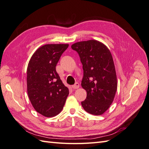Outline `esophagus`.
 <instances>
[{
  "mask_svg": "<svg viewBox=\"0 0 149 149\" xmlns=\"http://www.w3.org/2000/svg\"><path fill=\"white\" fill-rule=\"evenodd\" d=\"M79 84L78 83H76L74 85L72 86V88H73V89H78L79 88Z\"/></svg>",
  "mask_w": 149,
  "mask_h": 149,
  "instance_id": "1",
  "label": "esophagus"
}]
</instances>
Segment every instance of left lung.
Here are the masks:
<instances>
[{
    "label": "left lung",
    "instance_id": "left-lung-1",
    "mask_svg": "<svg viewBox=\"0 0 149 149\" xmlns=\"http://www.w3.org/2000/svg\"><path fill=\"white\" fill-rule=\"evenodd\" d=\"M71 48L77 52L83 65L81 86L87 96L81 105L88 113L101 115L111 105L118 87L111 53L105 45L94 40L75 43Z\"/></svg>",
    "mask_w": 149,
    "mask_h": 149
}]
</instances>
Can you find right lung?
<instances>
[{
	"instance_id": "obj_1",
	"label": "right lung",
	"mask_w": 149,
	"mask_h": 149,
	"mask_svg": "<svg viewBox=\"0 0 149 149\" xmlns=\"http://www.w3.org/2000/svg\"><path fill=\"white\" fill-rule=\"evenodd\" d=\"M68 44H48L38 48L31 57L26 71L27 93L38 113L47 118L62 111L69 89L63 83L56 66Z\"/></svg>"
}]
</instances>
